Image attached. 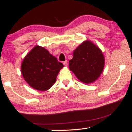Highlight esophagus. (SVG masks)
Returning <instances> with one entry per match:
<instances>
[{"instance_id": "1", "label": "esophagus", "mask_w": 132, "mask_h": 132, "mask_svg": "<svg viewBox=\"0 0 132 132\" xmlns=\"http://www.w3.org/2000/svg\"><path fill=\"white\" fill-rule=\"evenodd\" d=\"M63 63V64L64 66H68V61L67 60H66V61H64V62Z\"/></svg>"}]
</instances>
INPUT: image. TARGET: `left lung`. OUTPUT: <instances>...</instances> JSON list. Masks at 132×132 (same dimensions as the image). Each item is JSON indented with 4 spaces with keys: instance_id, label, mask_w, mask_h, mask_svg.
Returning a JSON list of instances; mask_svg holds the SVG:
<instances>
[{
    "instance_id": "left-lung-1",
    "label": "left lung",
    "mask_w": 132,
    "mask_h": 132,
    "mask_svg": "<svg viewBox=\"0 0 132 132\" xmlns=\"http://www.w3.org/2000/svg\"><path fill=\"white\" fill-rule=\"evenodd\" d=\"M69 66L79 80L89 84L100 77L105 66V59L99 47L86 40L74 50Z\"/></svg>"
}]
</instances>
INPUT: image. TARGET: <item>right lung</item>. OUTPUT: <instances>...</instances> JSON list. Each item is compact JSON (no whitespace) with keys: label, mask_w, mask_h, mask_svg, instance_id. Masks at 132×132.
<instances>
[{"label":"right lung","mask_w":132,"mask_h":132,"mask_svg":"<svg viewBox=\"0 0 132 132\" xmlns=\"http://www.w3.org/2000/svg\"><path fill=\"white\" fill-rule=\"evenodd\" d=\"M64 67L47 50L37 45L24 59L21 70L24 79L36 90L46 91L53 86Z\"/></svg>","instance_id":"1"}]
</instances>
